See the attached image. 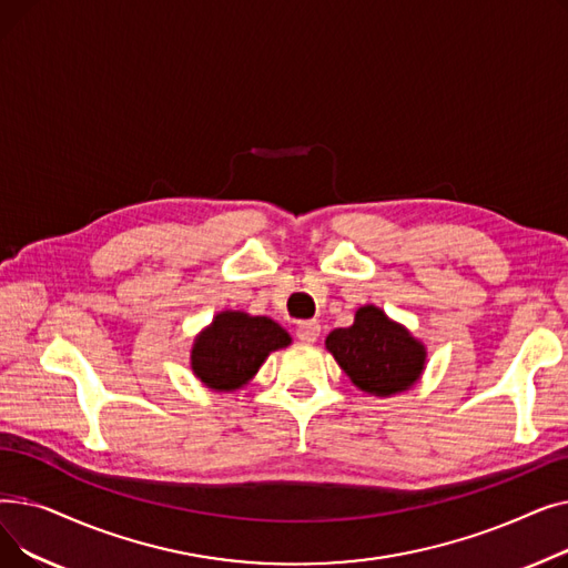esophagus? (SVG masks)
Segmentation results:
<instances>
[{
	"mask_svg": "<svg viewBox=\"0 0 568 568\" xmlns=\"http://www.w3.org/2000/svg\"><path fill=\"white\" fill-rule=\"evenodd\" d=\"M320 324L315 320H306V322H300L296 324V338H300L302 343H315L320 338Z\"/></svg>",
	"mask_w": 568,
	"mask_h": 568,
	"instance_id": "34e87169",
	"label": "esophagus"
}]
</instances>
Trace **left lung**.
<instances>
[{"mask_svg":"<svg viewBox=\"0 0 568 568\" xmlns=\"http://www.w3.org/2000/svg\"><path fill=\"white\" fill-rule=\"evenodd\" d=\"M326 349L362 392L375 396L409 389L426 362L424 345L375 306L359 308L352 326L326 336Z\"/></svg>","mask_w":568,"mask_h":568,"instance_id":"left-lung-1","label":"left lung"}]
</instances>
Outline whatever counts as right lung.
Returning <instances> with one entry per match:
<instances>
[{
  "label": "right lung",
  "instance_id": "add662e5",
  "mask_svg": "<svg viewBox=\"0 0 568 568\" xmlns=\"http://www.w3.org/2000/svg\"><path fill=\"white\" fill-rule=\"evenodd\" d=\"M290 334L274 320L225 311L197 336L191 366L209 389L234 392L260 371L268 352L290 345Z\"/></svg>",
  "mask_w": 568,
  "mask_h": 568
}]
</instances>
